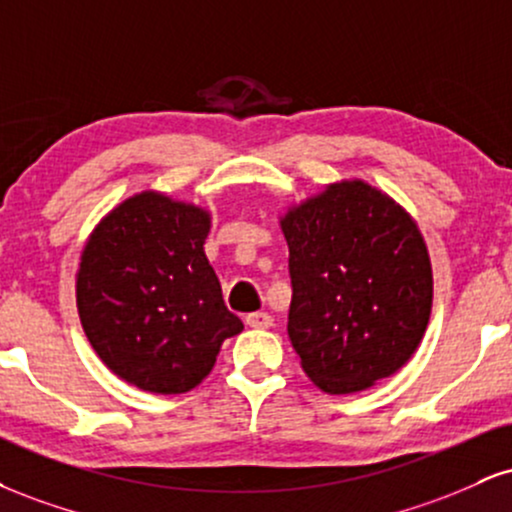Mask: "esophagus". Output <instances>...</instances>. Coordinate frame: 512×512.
I'll return each instance as SVG.
<instances>
[{
	"label": "esophagus",
	"instance_id": "esophagus-1",
	"mask_svg": "<svg viewBox=\"0 0 512 512\" xmlns=\"http://www.w3.org/2000/svg\"><path fill=\"white\" fill-rule=\"evenodd\" d=\"M272 322L274 319L269 312H250V315H245V324L252 326V329H269Z\"/></svg>",
	"mask_w": 512,
	"mask_h": 512
}]
</instances>
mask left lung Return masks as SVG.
<instances>
[{
    "label": "left lung",
    "mask_w": 512,
    "mask_h": 512,
    "mask_svg": "<svg viewBox=\"0 0 512 512\" xmlns=\"http://www.w3.org/2000/svg\"><path fill=\"white\" fill-rule=\"evenodd\" d=\"M293 300L288 336L324 393H357L420 348L434 276L417 221L362 178L326 183L279 217Z\"/></svg>",
    "instance_id": "left-lung-1"
}]
</instances>
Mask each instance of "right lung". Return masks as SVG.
I'll use <instances>...</instances> for the list:
<instances>
[{"mask_svg":"<svg viewBox=\"0 0 512 512\" xmlns=\"http://www.w3.org/2000/svg\"><path fill=\"white\" fill-rule=\"evenodd\" d=\"M212 214L159 190L119 202L80 252L76 305L92 350L147 393H186L243 322L205 255Z\"/></svg>","mask_w":512,"mask_h":512,"instance_id":"right-lung-1","label":"right lung"}]
</instances>
